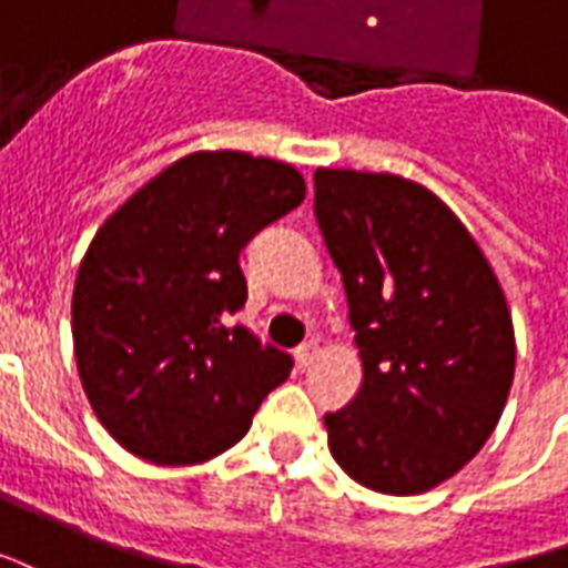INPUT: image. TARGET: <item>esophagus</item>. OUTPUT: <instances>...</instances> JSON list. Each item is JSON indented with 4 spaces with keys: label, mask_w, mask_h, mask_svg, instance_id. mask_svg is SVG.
I'll return each instance as SVG.
<instances>
[{
    "label": "esophagus",
    "mask_w": 568,
    "mask_h": 568,
    "mask_svg": "<svg viewBox=\"0 0 568 568\" xmlns=\"http://www.w3.org/2000/svg\"><path fill=\"white\" fill-rule=\"evenodd\" d=\"M293 357H296V366L305 369V366H312L314 357H317V345H314V342H305V345L296 347V354H293Z\"/></svg>",
    "instance_id": "1"
}]
</instances>
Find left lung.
<instances>
[{"label":"left lung","mask_w":568,"mask_h":568,"mask_svg":"<svg viewBox=\"0 0 568 568\" xmlns=\"http://www.w3.org/2000/svg\"><path fill=\"white\" fill-rule=\"evenodd\" d=\"M314 217L363 359L357 396L324 417L329 450L369 490L426 494L503 415L515 378L503 287L457 214L408 178L317 169Z\"/></svg>","instance_id":"1"}]
</instances>
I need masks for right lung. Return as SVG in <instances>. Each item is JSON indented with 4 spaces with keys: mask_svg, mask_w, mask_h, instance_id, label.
Returning a JSON list of instances; mask_svg holds the SVG:
<instances>
[{
    "mask_svg": "<svg viewBox=\"0 0 568 568\" xmlns=\"http://www.w3.org/2000/svg\"><path fill=\"white\" fill-rule=\"evenodd\" d=\"M305 199L287 163L199 151L132 193L87 247L72 296L78 375L111 438L156 466L217 457L293 369L230 326L239 254Z\"/></svg>",
    "mask_w": 568,
    "mask_h": 568,
    "instance_id": "right-lung-1",
    "label": "right lung"
}]
</instances>
